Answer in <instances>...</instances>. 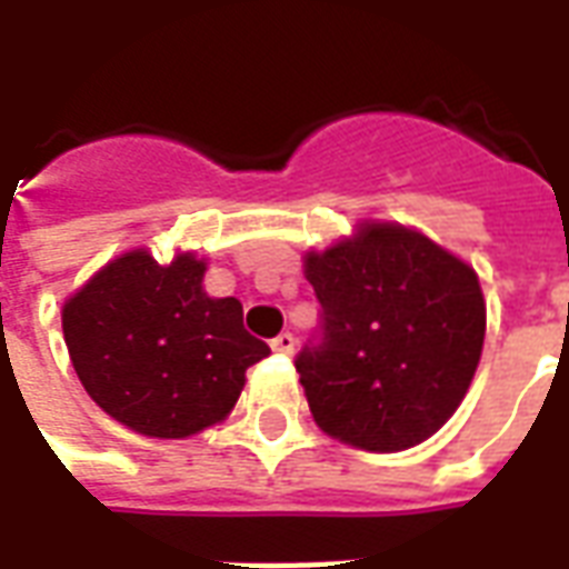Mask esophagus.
I'll return each instance as SVG.
<instances>
[{"label":"esophagus","instance_id":"esophagus-1","mask_svg":"<svg viewBox=\"0 0 569 569\" xmlns=\"http://www.w3.org/2000/svg\"><path fill=\"white\" fill-rule=\"evenodd\" d=\"M296 335H289V332H280L277 338L271 341V347L277 350V353H283V357H292L296 353Z\"/></svg>","mask_w":569,"mask_h":569}]
</instances>
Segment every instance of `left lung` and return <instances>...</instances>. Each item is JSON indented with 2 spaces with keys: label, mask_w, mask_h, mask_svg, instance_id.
<instances>
[{
  "label": "left lung",
  "mask_w": 569,
  "mask_h": 569,
  "mask_svg": "<svg viewBox=\"0 0 569 569\" xmlns=\"http://www.w3.org/2000/svg\"><path fill=\"white\" fill-rule=\"evenodd\" d=\"M322 308L320 345L296 359L317 427L378 453L439 432L485 347V296L472 264L396 222L305 256Z\"/></svg>",
  "instance_id": "8db88e82"
}]
</instances>
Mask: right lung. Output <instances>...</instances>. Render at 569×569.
I'll return each instance as SVG.
<instances>
[{
	"label": "right lung",
	"mask_w": 569,
	"mask_h": 569,
	"mask_svg": "<svg viewBox=\"0 0 569 569\" xmlns=\"http://www.w3.org/2000/svg\"><path fill=\"white\" fill-rule=\"evenodd\" d=\"M203 273L194 252L158 264L149 249H130L63 305L81 387L149 439H188L228 418L249 366L271 353L243 329L237 298L203 292Z\"/></svg>",
	"instance_id": "right-lung-1"
}]
</instances>
